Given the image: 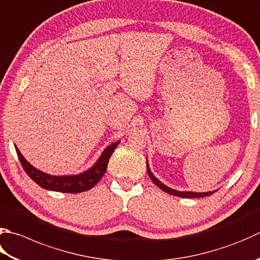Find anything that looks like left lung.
<instances>
[{"mask_svg":"<svg viewBox=\"0 0 260 260\" xmlns=\"http://www.w3.org/2000/svg\"><path fill=\"white\" fill-rule=\"evenodd\" d=\"M146 170H147V174H149L152 181H153L154 184L160 188V189L168 192V194H170V195L182 197V198H196V197L210 196V195L213 194V192L215 191L214 190V191H207V192H195V191H179V190H175V189H172V188L166 186L165 184H162V182L159 179H157L156 177H154V175L152 174L151 170H150V167H149V165H147V162H146Z\"/></svg>","mask_w":260,"mask_h":260,"instance_id":"left-lung-1","label":"left lung"}]
</instances>
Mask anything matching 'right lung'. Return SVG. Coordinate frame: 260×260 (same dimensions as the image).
I'll list each match as a JSON object with an SVG mask.
<instances>
[{"mask_svg": "<svg viewBox=\"0 0 260 260\" xmlns=\"http://www.w3.org/2000/svg\"><path fill=\"white\" fill-rule=\"evenodd\" d=\"M118 144L119 141H117L115 143L107 146L103 153H101L99 159L96 160L95 164L90 169L82 172V174L69 176H52L38 170L37 168L30 165L24 159V156L21 154V152L19 151L17 146L14 147L24 171L27 172V175L31 178L36 184L47 190L76 194V192L91 189L103 178L107 170V166H108L110 156L114 153V151Z\"/></svg>", "mask_w": 260, "mask_h": 260, "instance_id": "1", "label": "right lung"}]
</instances>
